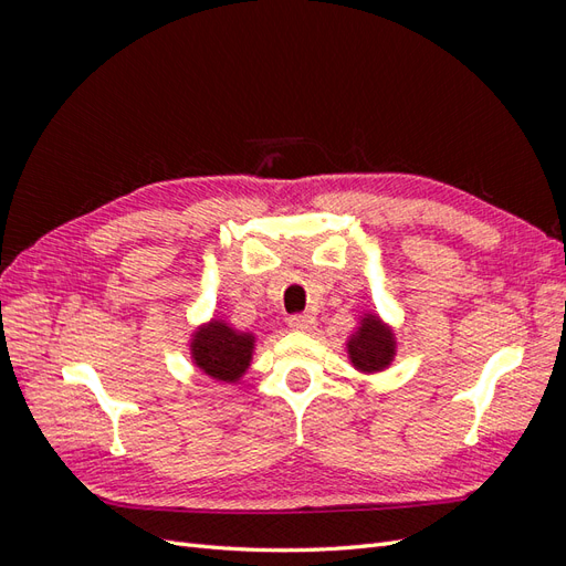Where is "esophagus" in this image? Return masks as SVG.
<instances>
[{"label": "esophagus", "instance_id": "1", "mask_svg": "<svg viewBox=\"0 0 566 566\" xmlns=\"http://www.w3.org/2000/svg\"><path fill=\"white\" fill-rule=\"evenodd\" d=\"M287 325L293 331H300V333H312L316 328V318L310 316V314H295L287 318Z\"/></svg>", "mask_w": 566, "mask_h": 566}]
</instances>
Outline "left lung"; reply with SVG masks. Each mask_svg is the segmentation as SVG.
Instances as JSON below:
<instances>
[{"label": "left lung", "instance_id": "obj_1", "mask_svg": "<svg viewBox=\"0 0 566 566\" xmlns=\"http://www.w3.org/2000/svg\"><path fill=\"white\" fill-rule=\"evenodd\" d=\"M352 366L366 375L385 370L397 354V339L378 314H364L356 333L347 342Z\"/></svg>", "mask_w": 566, "mask_h": 566}]
</instances>
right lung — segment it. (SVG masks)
Listing matches in <instances>:
<instances>
[{
  "label": "right lung",
  "instance_id": "obj_1",
  "mask_svg": "<svg viewBox=\"0 0 566 566\" xmlns=\"http://www.w3.org/2000/svg\"><path fill=\"white\" fill-rule=\"evenodd\" d=\"M254 349V335L233 331L229 323L212 318L191 337L193 364L214 380L238 382L245 375Z\"/></svg>",
  "mask_w": 566,
  "mask_h": 566
}]
</instances>
